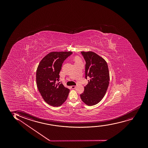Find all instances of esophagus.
<instances>
[{
  "label": "esophagus",
  "instance_id": "obj_1",
  "mask_svg": "<svg viewBox=\"0 0 148 148\" xmlns=\"http://www.w3.org/2000/svg\"><path fill=\"white\" fill-rule=\"evenodd\" d=\"M71 89H75V87H76V86H75V85H73V86H71Z\"/></svg>",
  "mask_w": 148,
  "mask_h": 148
}]
</instances>
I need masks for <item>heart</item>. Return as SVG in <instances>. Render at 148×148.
Segmentation results:
<instances>
[{"instance_id":"1","label":"heart","mask_w":148,"mask_h":148,"mask_svg":"<svg viewBox=\"0 0 148 148\" xmlns=\"http://www.w3.org/2000/svg\"><path fill=\"white\" fill-rule=\"evenodd\" d=\"M75 61H76V62L79 61V59H78V58H76L75 59Z\"/></svg>"}]
</instances>
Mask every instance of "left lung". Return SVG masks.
I'll list each match as a JSON object with an SVG mask.
<instances>
[{"label":"left lung","mask_w":148,"mask_h":148,"mask_svg":"<svg viewBox=\"0 0 148 148\" xmlns=\"http://www.w3.org/2000/svg\"><path fill=\"white\" fill-rule=\"evenodd\" d=\"M81 53L86 62L85 78L89 80L80 98L87 105H95L104 97L109 86L108 66L103 58L93 52L83 51Z\"/></svg>","instance_id":"1"}]
</instances>
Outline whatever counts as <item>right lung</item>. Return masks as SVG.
Here are the masks:
<instances>
[{"label": "right lung", "mask_w": 148, "mask_h": 148, "mask_svg": "<svg viewBox=\"0 0 148 148\" xmlns=\"http://www.w3.org/2000/svg\"><path fill=\"white\" fill-rule=\"evenodd\" d=\"M71 52H52L41 60L36 70V81L39 93L50 105L58 107L66 101L70 90L57 84L63 62Z\"/></svg>", "instance_id": "right-lung-1"}]
</instances>
